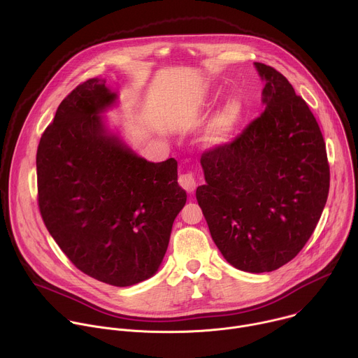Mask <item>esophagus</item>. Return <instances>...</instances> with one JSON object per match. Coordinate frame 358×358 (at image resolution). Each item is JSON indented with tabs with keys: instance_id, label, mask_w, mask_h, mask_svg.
<instances>
[{
	"instance_id": "1",
	"label": "esophagus",
	"mask_w": 358,
	"mask_h": 358,
	"mask_svg": "<svg viewBox=\"0 0 358 358\" xmlns=\"http://www.w3.org/2000/svg\"><path fill=\"white\" fill-rule=\"evenodd\" d=\"M178 182H180V185H181L187 192H194V189L196 188V180H195L194 174H191V173L181 174V176L178 177Z\"/></svg>"
}]
</instances>
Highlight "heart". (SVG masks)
<instances>
[{"mask_svg":"<svg viewBox=\"0 0 358 358\" xmlns=\"http://www.w3.org/2000/svg\"><path fill=\"white\" fill-rule=\"evenodd\" d=\"M241 117V106L236 101H231L228 103L221 113L214 119L210 130H208V140L214 144L224 143L235 124L238 123Z\"/></svg>","mask_w":358,"mask_h":358,"instance_id":"heart-1","label":"heart"}]
</instances>
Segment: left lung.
<instances>
[{"label": "left lung", "instance_id": "1", "mask_svg": "<svg viewBox=\"0 0 358 358\" xmlns=\"http://www.w3.org/2000/svg\"><path fill=\"white\" fill-rule=\"evenodd\" d=\"M255 66L266 82V108L232 141L203 152L207 182L195 195L224 258L262 273L290 262L312 236L327 201L330 167L308 103L275 68Z\"/></svg>", "mask_w": 358, "mask_h": 358}]
</instances>
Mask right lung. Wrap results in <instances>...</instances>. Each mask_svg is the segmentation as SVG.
I'll return each instance as SVG.
<instances>
[{
	"label": "right lung",
	"mask_w": 358,
	"mask_h": 358,
	"mask_svg": "<svg viewBox=\"0 0 358 358\" xmlns=\"http://www.w3.org/2000/svg\"><path fill=\"white\" fill-rule=\"evenodd\" d=\"M89 79L62 101L36 151L38 206L68 259L124 287L155 275L185 206L177 162L150 163L108 134L100 113L116 93Z\"/></svg>",
	"instance_id": "1"
}]
</instances>
